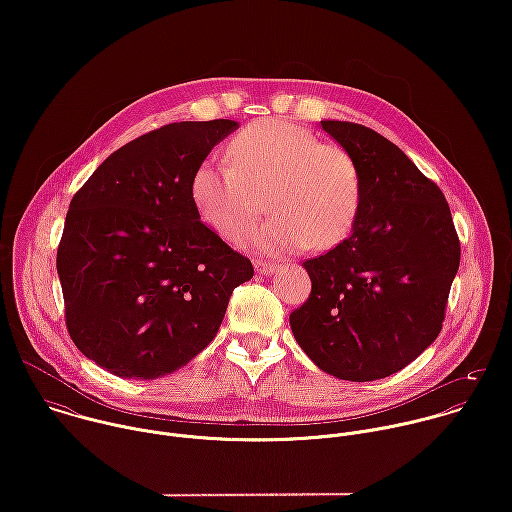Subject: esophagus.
I'll list each match as a JSON object with an SVG mask.
<instances>
[{"label": "esophagus", "instance_id": "obj_1", "mask_svg": "<svg viewBox=\"0 0 512 512\" xmlns=\"http://www.w3.org/2000/svg\"><path fill=\"white\" fill-rule=\"evenodd\" d=\"M253 265H255V271L261 273V275H271V273H275L277 267H279L277 263H269V261H263V259H255Z\"/></svg>", "mask_w": 512, "mask_h": 512}]
</instances>
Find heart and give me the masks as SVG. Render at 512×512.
<instances>
[{
	"label": "heart",
	"instance_id": "b5f03b06",
	"mask_svg": "<svg viewBox=\"0 0 512 512\" xmlns=\"http://www.w3.org/2000/svg\"><path fill=\"white\" fill-rule=\"evenodd\" d=\"M229 162L202 160L190 196L202 223L227 241L241 239L263 210L273 214L243 241L265 253L326 251L354 229L362 172L340 145L322 143L287 119H259L229 143Z\"/></svg>",
	"mask_w": 512,
	"mask_h": 512
}]
</instances>
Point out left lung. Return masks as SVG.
Instances as JSON below:
<instances>
[{
    "label": "left lung",
    "mask_w": 512,
    "mask_h": 512,
    "mask_svg": "<svg viewBox=\"0 0 512 512\" xmlns=\"http://www.w3.org/2000/svg\"><path fill=\"white\" fill-rule=\"evenodd\" d=\"M362 172V204L348 239L304 261L310 298L291 332L324 373L367 383L415 360L442 330L460 239L446 196L381 133L322 121Z\"/></svg>",
    "instance_id": "left-lung-1"
}]
</instances>
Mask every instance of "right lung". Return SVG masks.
Segmentation results:
<instances>
[{"label":"right lung","instance_id":"obj_1","mask_svg":"<svg viewBox=\"0 0 512 512\" xmlns=\"http://www.w3.org/2000/svg\"><path fill=\"white\" fill-rule=\"evenodd\" d=\"M231 119L180 121L113 152L72 196L56 253L66 328L77 348L123 379H158L202 352L247 257L210 231L190 178Z\"/></svg>","mask_w":512,"mask_h":512}]
</instances>
